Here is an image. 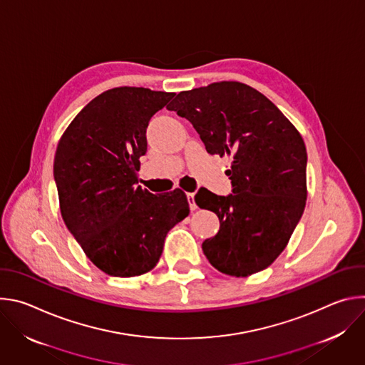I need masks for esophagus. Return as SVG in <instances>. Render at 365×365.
<instances>
[{
  "label": "esophagus",
  "mask_w": 365,
  "mask_h": 365,
  "mask_svg": "<svg viewBox=\"0 0 365 365\" xmlns=\"http://www.w3.org/2000/svg\"><path fill=\"white\" fill-rule=\"evenodd\" d=\"M187 196V202H189V207H190V211H195L196 210V202H195V193H187L186 195Z\"/></svg>",
  "instance_id": "obj_1"
}]
</instances>
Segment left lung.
Wrapping results in <instances>:
<instances>
[{
  "label": "left lung",
  "instance_id": "1",
  "mask_svg": "<svg viewBox=\"0 0 365 365\" xmlns=\"http://www.w3.org/2000/svg\"><path fill=\"white\" fill-rule=\"evenodd\" d=\"M189 120L205 148L231 158L232 193L199 190V207L215 212L220 231L202 244L221 273L247 277L286 248L306 205V147L274 103L235 81L183 91L168 106Z\"/></svg>",
  "mask_w": 365,
  "mask_h": 365
}]
</instances>
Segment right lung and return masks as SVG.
<instances>
[{
    "label": "right lung",
    "instance_id": "1",
    "mask_svg": "<svg viewBox=\"0 0 365 365\" xmlns=\"http://www.w3.org/2000/svg\"><path fill=\"white\" fill-rule=\"evenodd\" d=\"M173 92L120 86L102 92L62 134L53 173L62 218L91 262L114 277L155 267L168 232L189 215L185 192L138 186L150 118Z\"/></svg>",
    "mask_w": 365,
    "mask_h": 365
}]
</instances>
